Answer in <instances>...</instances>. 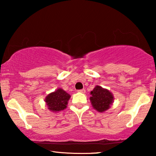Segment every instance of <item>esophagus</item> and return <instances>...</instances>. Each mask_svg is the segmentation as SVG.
Returning a JSON list of instances; mask_svg holds the SVG:
<instances>
[{
  "label": "esophagus",
  "mask_w": 156,
  "mask_h": 156,
  "mask_svg": "<svg viewBox=\"0 0 156 156\" xmlns=\"http://www.w3.org/2000/svg\"><path fill=\"white\" fill-rule=\"evenodd\" d=\"M79 92H81V93H84L85 92V89H80V90H78Z\"/></svg>",
  "instance_id": "1"
}]
</instances>
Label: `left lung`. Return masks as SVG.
Wrapping results in <instances>:
<instances>
[{
  "label": "left lung",
  "mask_w": 156,
  "mask_h": 156,
  "mask_svg": "<svg viewBox=\"0 0 156 156\" xmlns=\"http://www.w3.org/2000/svg\"><path fill=\"white\" fill-rule=\"evenodd\" d=\"M90 94L91 105L99 112H106L114 102V96L112 92L100 86H96Z\"/></svg>",
  "instance_id": "obj_1"
}]
</instances>
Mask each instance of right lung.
Wrapping results in <instances>:
<instances>
[{
	"label": "right lung",
	"instance_id": "obj_1",
	"mask_svg": "<svg viewBox=\"0 0 156 156\" xmlns=\"http://www.w3.org/2000/svg\"><path fill=\"white\" fill-rule=\"evenodd\" d=\"M71 97L62 89H58L47 96L44 101L48 109L52 112H58L67 108L68 101Z\"/></svg>",
	"mask_w": 156,
	"mask_h": 156
}]
</instances>
